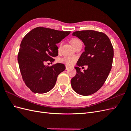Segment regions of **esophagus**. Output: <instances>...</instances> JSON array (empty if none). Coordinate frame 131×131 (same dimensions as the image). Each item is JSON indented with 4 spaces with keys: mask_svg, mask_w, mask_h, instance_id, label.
Returning <instances> with one entry per match:
<instances>
[{
    "mask_svg": "<svg viewBox=\"0 0 131 131\" xmlns=\"http://www.w3.org/2000/svg\"><path fill=\"white\" fill-rule=\"evenodd\" d=\"M69 68H70V67L68 66H67V65L66 66V70H68Z\"/></svg>",
    "mask_w": 131,
    "mask_h": 131,
    "instance_id": "1",
    "label": "esophagus"
}]
</instances>
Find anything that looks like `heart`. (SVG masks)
<instances>
[{
	"label": "heart",
	"instance_id": "obj_1",
	"mask_svg": "<svg viewBox=\"0 0 131 131\" xmlns=\"http://www.w3.org/2000/svg\"><path fill=\"white\" fill-rule=\"evenodd\" d=\"M81 41L79 40V39H77V38H74L72 39V40L70 41L72 45L73 46V47H74L75 45L79 42H80ZM76 61V58L74 57H70V56H65L62 58H61L59 59V61L62 63H64L65 64H67V65H73L74 62Z\"/></svg>",
	"mask_w": 131,
	"mask_h": 131
}]
</instances>
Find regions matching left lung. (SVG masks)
<instances>
[{"instance_id": "8db88e82", "label": "left lung", "mask_w": 131, "mask_h": 131, "mask_svg": "<svg viewBox=\"0 0 131 131\" xmlns=\"http://www.w3.org/2000/svg\"><path fill=\"white\" fill-rule=\"evenodd\" d=\"M73 35L81 40L85 47L75 67L77 74L71 79V85L77 93L89 96L100 90L108 78L113 64V47L108 36L100 31H76ZM83 65L88 68L81 72L80 67Z\"/></svg>"}]
</instances>
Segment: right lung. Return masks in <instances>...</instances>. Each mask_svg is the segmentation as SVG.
Here are the masks:
<instances>
[{
  "instance_id": "1",
  "label": "right lung",
  "mask_w": 131,
  "mask_h": 131,
  "mask_svg": "<svg viewBox=\"0 0 131 131\" xmlns=\"http://www.w3.org/2000/svg\"><path fill=\"white\" fill-rule=\"evenodd\" d=\"M70 33V31L37 27L22 39L17 60L23 81L33 92L45 93L52 90L58 75L66 69L62 63L50 67L44 63L54 61L53 58L58 54L56 43Z\"/></svg>"
}]
</instances>
